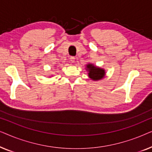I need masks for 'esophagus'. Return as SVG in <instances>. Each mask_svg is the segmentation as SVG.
Returning a JSON list of instances; mask_svg holds the SVG:
<instances>
[{
    "mask_svg": "<svg viewBox=\"0 0 152 152\" xmlns=\"http://www.w3.org/2000/svg\"><path fill=\"white\" fill-rule=\"evenodd\" d=\"M70 61L73 63V62H75V57H70Z\"/></svg>",
    "mask_w": 152,
    "mask_h": 152,
    "instance_id": "esophagus-1",
    "label": "esophagus"
}]
</instances>
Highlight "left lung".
<instances>
[{"label":"left lung","mask_w":152,"mask_h":152,"mask_svg":"<svg viewBox=\"0 0 152 152\" xmlns=\"http://www.w3.org/2000/svg\"><path fill=\"white\" fill-rule=\"evenodd\" d=\"M86 70L88 72V77L91 80L98 81L102 80L105 76V70L103 68L97 67L93 64H88L86 65Z\"/></svg>","instance_id":"8db88e82"}]
</instances>
